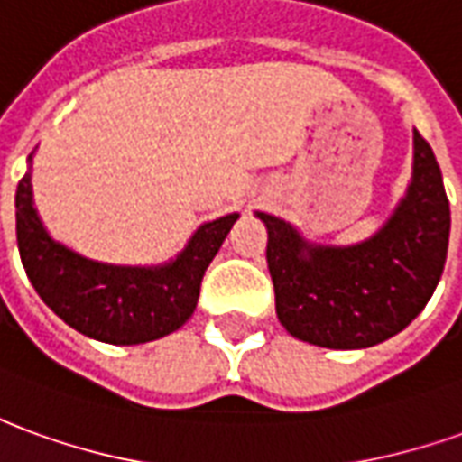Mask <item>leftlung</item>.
I'll list each match as a JSON object with an SVG mask.
<instances>
[{
  "mask_svg": "<svg viewBox=\"0 0 462 462\" xmlns=\"http://www.w3.org/2000/svg\"><path fill=\"white\" fill-rule=\"evenodd\" d=\"M277 320L292 337L360 350L405 330L440 282L450 205L430 144L412 130V177L385 225L355 245H322L267 212Z\"/></svg>",
  "mask_w": 462,
  "mask_h": 462,
  "instance_id": "obj_1",
  "label": "left lung"
}]
</instances>
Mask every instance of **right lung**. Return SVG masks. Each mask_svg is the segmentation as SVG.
Returning <instances> with one entry per match:
<instances>
[{
  "label": "right lung",
  "mask_w": 462,
  "mask_h": 462,
  "mask_svg": "<svg viewBox=\"0 0 462 462\" xmlns=\"http://www.w3.org/2000/svg\"><path fill=\"white\" fill-rule=\"evenodd\" d=\"M17 245L29 282L69 328L109 345H140L180 330L198 308L199 282L237 212L199 225L180 253L162 264L89 260L54 240L32 195L29 172L17 185Z\"/></svg>",
  "instance_id": "add662e5"
}]
</instances>
